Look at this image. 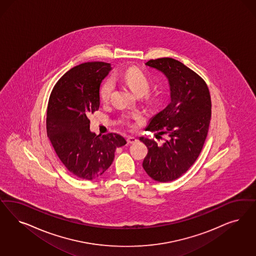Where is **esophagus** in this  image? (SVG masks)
<instances>
[{
    "label": "esophagus",
    "mask_w": 256,
    "mask_h": 256,
    "mask_svg": "<svg viewBox=\"0 0 256 256\" xmlns=\"http://www.w3.org/2000/svg\"><path fill=\"white\" fill-rule=\"evenodd\" d=\"M136 141H138V138H134V136H128V138H127V142H128L129 144L136 143Z\"/></svg>",
    "instance_id": "obj_1"
}]
</instances>
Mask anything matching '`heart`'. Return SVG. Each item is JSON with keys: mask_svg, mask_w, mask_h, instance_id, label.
I'll return each instance as SVG.
<instances>
[{"mask_svg": "<svg viewBox=\"0 0 256 256\" xmlns=\"http://www.w3.org/2000/svg\"><path fill=\"white\" fill-rule=\"evenodd\" d=\"M122 78L130 88V90L136 95H144L150 90V81L148 77L144 74L140 70L136 68H131L127 70L124 74L122 75ZM113 86L114 82L111 79H108L104 82L100 88V99L102 102L108 100L110 93L113 90Z\"/></svg>", "mask_w": 256, "mask_h": 256, "instance_id": "b5f03b06", "label": "heart"}]
</instances>
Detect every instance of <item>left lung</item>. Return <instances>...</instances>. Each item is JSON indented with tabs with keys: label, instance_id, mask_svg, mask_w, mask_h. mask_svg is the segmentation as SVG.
Segmentation results:
<instances>
[{
	"label": "left lung",
	"instance_id": "obj_1",
	"mask_svg": "<svg viewBox=\"0 0 256 256\" xmlns=\"http://www.w3.org/2000/svg\"><path fill=\"white\" fill-rule=\"evenodd\" d=\"M145 65L165 75L170 99L145 129L166 134L168 140L158 145L140 136L148 148L142 166L154 181L172 182L188 170L204 147L211 118L210 93L196 72L174 58L150 60Z\"/></svg>",
	"mask_w": 256,
	"mask_h": 256
}]
</instances>
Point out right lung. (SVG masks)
<instances>
[{
  "mask_svg": "<svg viewBox=\"0 0 256 256\" xmlns=\"http://www.w3.org/2000/svg\"><path fill=\"white\" fill-rule=\"evenodd\" d=\"M112 66L88 62L70 68L52 91L47 111V134L58 156L72 174L93 180L106 172L116 148L127 142L120 134H96L88 116L100 106V88Z\"/></svg>",
  "mask_w": 256,
  "mask_h": 256,
  "instance_id": "add662e5",
  "label": "right lung"
}]
</instances>
